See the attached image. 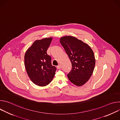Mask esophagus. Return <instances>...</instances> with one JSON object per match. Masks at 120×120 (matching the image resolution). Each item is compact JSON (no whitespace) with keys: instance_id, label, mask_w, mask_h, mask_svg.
I'll return each instance as SVG.
<instances>
[{"instance_id":"esophagus-1","label":"esophagus","mask_w":120,"mask_h":120,"mask_svg":"<svg viewBox=\"0 0 120 120\" xmlns=\"http://www.w3.org/2000/svg\"><path fill=\"white\" fill-rule=\"evenodd\" d=\"M61 68V64H59L57 66V68L58 69H60Z\"/></svg>"}]
</instances>
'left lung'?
Here are the masks:
<instances>
[{
    "label": "left lung",
    "instance_id": "left-lung-1",
    "mask_svg": "<svg viewBox=\"0 0 120 120\" xmlns=\"http://www.w3.org/2000/svg\"><path fill=\"white\" fill-rule=\"evenodd\" d=\"M60 42L72 64V70L67 77L74 84L82 86L88 81L94 70L93 51L87 44L74 37H62Z\"/></svg>",
    "mask_w": 120,
    "mask_h": 120
}]
</instances>
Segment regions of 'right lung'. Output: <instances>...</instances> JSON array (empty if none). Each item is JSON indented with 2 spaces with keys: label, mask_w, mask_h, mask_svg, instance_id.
Returning a JSON list of instances; mask_svg holds the SVG:
<instances>
[{
  "label": "right lung",
  "mask_w": 120,
  "mask_h": 120,
  "mask_svg": "<svg viewBox=\"0 0 120 120\" xmlns=\"http://www.w3.org/2000/svg\"><path fill=\"white\" fill-rule=\"evenodd\" d=\"M52 38L36 40L25 55V65L31 81L40 86L48 85L53 80L56 68L51 64V57L47 55Z\"/></svg>",
  "instance_id": "1"
}]
</instances>
